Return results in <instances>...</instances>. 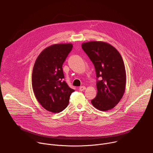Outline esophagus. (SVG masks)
I'll return each instance as SVG.
<instances>
[{"label": "esophagus", "mask_w": 153, "mask_h": 153, "mask_svg": "<svg viewBox=\"0 0 153 153\" xmlns=\"http://www.w3.org/2000/svg\"><path fill=\"white\" fill-rule=\"evenodd\" d=\"M85 89H86V87L84 86H81L79 87V90L81 91L85 90Z\"/></svg>", "instance_id": "1"}]
</instances>
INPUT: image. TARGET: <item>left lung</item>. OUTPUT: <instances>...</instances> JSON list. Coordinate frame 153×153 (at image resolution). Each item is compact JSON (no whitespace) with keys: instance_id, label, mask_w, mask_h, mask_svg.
Masks as SVG:
<instances>
[{"instance_id":"left-lung-1","label":"left lung","mask_w":153,"mask_h":153,"mask_svg":"<svg viewBox=\"0 0 153 153\" xmlns=\"http://www.w3.org/2000/svg\"><path fill=\"white\" fill-rule=\"evenodd\" d=\"M82 48L93 63L97 78L96 97L91 102L102 111L110 110L122 98L126 88V71L119 51L111 45L102 41L83 43Z\"/></svg>"}]
</instances>
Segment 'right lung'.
Segmentation results:
<instances>
[{"label": "right lung", "instance_id": "add662e5", "mask_svg": "<svg viewBox=\"0 0 153 153\" xmlns=\"http://www.w3.org/2000/svg\"><path fill=\"white\" fill-rule=\"evenodd\" d=\"M73 48L72 43H57L43 50L34 63L32 86L35 97L46 110L58 113L67 108L74 91L63 81L62 65Z\"/></svg>", "mask_w": 153, "mask_h": 153}]
</instances>
